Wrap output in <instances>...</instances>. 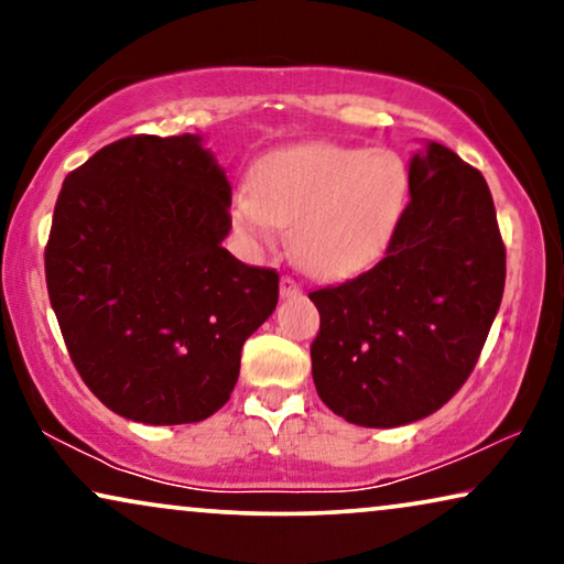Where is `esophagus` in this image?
<instances>
[{"instance_id":"esophagus-1","label":"esophagus","mask_w":564,"mask_h":564,"mask_svg":"<svg viewBox=\"0 0 564 564\" xmlns=\"http://www.w3.org/2000/svg\"><path fill=\"white\" fill-rule=\"evenodd\" d=\"M303 288H300L297 280H292V276H282L280 280V295L282 297H297Z\"/></svg>"}]
</instances>
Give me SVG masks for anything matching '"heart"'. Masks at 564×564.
I'll list each match as a JSON object with an SVG mask.
<instances>
[{"mask_svg":"<svg viewBox=\"0 0 564 564\" xmlns=\"http://www.w3.org/2000/svg\"><path fill=\"white\" fill-rule=\"evenodd\" d=\"M411 176L392 151L305 143L276 151L234 199V223L261 249L292 230L297 264L349 276L375 264L403 220Z\"/></svg>","mask_w":564,"mask_h":564,"instance_id":"heart-1","label":"heart"}]
</instances>
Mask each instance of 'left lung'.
<instances>
[{
    "label": "left lung",
    "instance_id": "1",
    "mask_svg": "<svg viewBox=\"0 0 564 564\" xmlns=\"http://www.w3.org/2000/svg\"><path fill=\"white\" fill-rule=\"evenodd\" d=\"M411 203L369 272L311 292L323 403L367 429L405 426L452 400L500 307L506 246L488 182L442 143L411 159Z\"/></svg>",
    "mask_w": 564,
    "mask_h": 564
}]
</instances>
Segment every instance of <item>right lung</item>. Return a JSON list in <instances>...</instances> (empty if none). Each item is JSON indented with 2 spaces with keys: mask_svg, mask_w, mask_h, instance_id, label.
Returning <instances> with one entry per match:
<instances>
[{
  "mask_svg": "<svg viewBox=\"0 0 564 564\" xmlns=\"http://www.w3.org/2000/svg\"><path fill=\"white\" fill-rule=\"evenodd\" d=\"M230 184L199 135H130L64 180L45 282L68 357L122 419L176 426L228 403L280 274L223 249Z\"/></svg>",
  "mask_w": 564,
  "mask_h": 564,
  "instance_id": "obj_1",
  "label": "right lung"
}]
</instances>
